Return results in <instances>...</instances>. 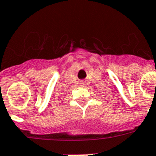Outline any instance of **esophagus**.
Here are the masks:
<instances>
[{"mask_svg":"<svg viewBox=\"0 0 156 156\" xmlns=\"http://www.w3.org/2000/svg\"><path fill=\"white\" fill-rule=\"evenodd\" d=\"M81 86L82 87H86V85H87V83H86V81H82L81 82Z\"/></svg>","mask_w":156,"mask_h":156,"instance_id":"34e87169","label":"esophagus"}]
</instances>
